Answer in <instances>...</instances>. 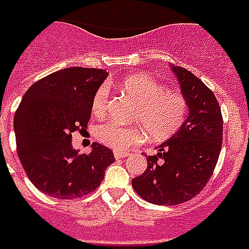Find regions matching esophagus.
I'll return each mask as SVG.
<instances>
[{
	"instance_id": "obj_1",
	"label": "esophagus",
	"mask_w": 249,
	"mask_h": 249,
	"mask_svg": "<svg viewBox=\"0 0 249 249\" xmlns=\"http://www.w3.org/2000/svg\"><path fill=\"white\" fill-rule=\"evenodd\" d=\"M126 157H129V154L120 153V151H115V158H116V160H120V158H126Z\"/></svg>"
}]
</instances>
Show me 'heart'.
I'll list each match as a JSON object with an SVG mask.
<instances>
[{
  "label": "heart",
  "mask_w": 249,
  "mask_h": 249,
  "mask_svg": "<svg viewBox=\"0 0 249 249\" xmlns=\"http://www.w3.org/2000/svg\"><path fill=\"white\" fill-rule=\"evenodd\" d=\"M120 91L127 93L137 104L133 122L141 126H122L116 122H106L96 129L101 143L116 151H126L144 140V131L151 140H165L174 136L185 123L188 104L183 95L165 89L162 84L145 74H136L116 82ZM109 92L101 87L92 99L95 115H102L107 109Z\"/></svg>",
  "instance_id": "b5f03b06"
}]
</instances>
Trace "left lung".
I'll return each instance as SVG.
<instances>
[{"instance_id":"8db88e82","label":"left lung","mask_w":249,"mask_h":249,"mask_svg":"<svg viewBox=\"0 0 249 249\" xmlns=\"http://www.w3.org/2000/svg\"><path fill=\"white\" fill-rule=\"evenodd\" d=\"M188 104L179 130L147 157V169L131 180L144 200L161 206L191 200L210 179L223 143V118L214 93L191 71L171 66Z\"/></svg>"}]
</instances>
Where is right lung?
Instances as JSON below:
<instances>
[{
  "mask_svg": "<svg viewBox=\"0 0 249 249\" xmlns=\"http://www.w3.org/2000/svg\"><path fill=\"white\" fill-rule=\"evenodd\" d=\"M107 77L105 70L70 67L35 82L14 118L20 164L31 182L56 199H74L95 191L115 162L99 143L89 154L72 147L74 131L87 129L92 99Z\"/></svg>",
  "mask_w": 249,
  "mask_h": 249,
  "instance_id": "right-lung-1",
  "label": "right lung"
}]
</instances>
